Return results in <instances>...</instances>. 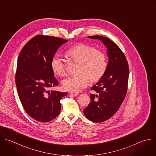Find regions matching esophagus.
<instances>
[{
  "label": "esophagus",
  "instance_id": "34e87169",
  "mask_svg": "<svg viewBox=\"0 0 156 156\" xmlns=\"http://www.w3.org/2000/svg\"><path fill=\"white\" fill-rule=\"evenodd\" d=\"M78 94H78V92H70V95H72V96H74V97L77 96Z\"/></svg>",
  "mask_w": 156,
  "mask_h": 156
}]
</instances>
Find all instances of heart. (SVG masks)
Returning <instances> with one entry per match:
<instances>
[{"instance_id": "b5f03b06", "label": "heart", "mask_w": 156, "mask_h": 156, "mask_svg": "<svg viewBox=\"0 0 156 156\" xmlns=\"http://www.w3.org/2000/svg\"><path fill=\"white\" fill-rule=\"evenodd\" d=\"M66 53L72 60L80 62L78 70L80 74L62 81V86L66 90L79 91L87 86L90 80L93 82L98 81L106 71V56L94 47L80 43L69 48ZM51 67L53 72L59 76H64L66 73L65 62L59 55L52 58Z\"/></svg>"}]
</instances>
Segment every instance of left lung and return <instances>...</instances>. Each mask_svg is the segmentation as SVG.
Returning <instances> with one entry per match:
<instances>
[{
	"label": "left lung",
	"instance_id": "obj_1",
	"mask_svg": "<svg viewBox=\"0 0 156 156\" xmlns=\"http://www.w3.org/2000/svg\"><path fill=\"white\" fill-rule=\"evenodd\" d=\"M101 41L107 48L109 58L104 75L91 90L90 102L84 109V114L89 120L101 123L111 118L122 105L127 92L129 66L126 58L119 47L108 37L89 36Z\"/></svg>",
	"mask_w": 156,
	"mask_h": 156
}]
</instances>
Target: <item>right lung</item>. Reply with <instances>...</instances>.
<instances>
[{"label": "right lung", "instance_id": "1", "mask_svg": "<svg viewBox=\"0 0 156 156\" xmlns=\"http://www.w3.org/2000/svg\"><path fill=\"white\" fill-rule=\"evenodd\" d=\"M68 41L36 35L22 49L15 76L17 94L25 112L39 122H48L60 113L61 99L67 92L49 89L58 84L51 67L58 49Z\"/></svg>", "mask_w": 156, "mask_h": 156}]
</instances>
